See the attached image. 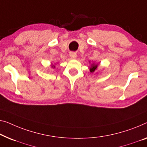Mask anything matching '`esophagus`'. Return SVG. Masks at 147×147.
Returning <instances> with one entry per match:
<instances>
[{"label": "esophagus", "instance_id": "34e87169", "mask_svg": "<svg viewBox=\"0 0 147 147\" xmlns=\"http://www.w3.org/2000/svg\"><path fill=\"white\" fill-rule=\"evenodd\" d=\"M70 57H71L72 59H76V53H74V52L70 53Z\"/></svg>", "mask_w": 147, "mask_h": 147}]
</instances>
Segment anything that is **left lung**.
Listing matches in <instances>:
<instances>
[{"label": "left lung", "mask_w": 147, "mask_h": 147, "mask_svg": "<svg viewBox=\"0 0 147 147\" xmlns=\"http://www.w3.org/2000/svg\"><path fill=\"white\" fill-rule=\"evenodd\" d=\"M97 67H98V64H96V63H92V64H91V67H90V71L91 72V73H94L96 69H97Z\"/></svg>", "instance_id": "1"}]
</instances>
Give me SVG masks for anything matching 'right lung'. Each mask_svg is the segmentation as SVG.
<instances>
[{
  "label": "right lung",
  "mask_w": 147,
  "mask_h": 147,
  "mask_svg": "<svg viewBox=\"0 0 147 147\" xmlns=\"http://www.w3.org/2000/svg\"><path fill=\"white\" fill-rule=\"evenodd\" d=\"M52 67H53V68H55V66L53 65V66H52Z\"/></svg>",
  "instance_id": "1"
}]
</instances>
